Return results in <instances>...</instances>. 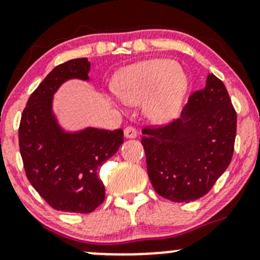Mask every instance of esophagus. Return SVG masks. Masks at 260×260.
Returning <instances> with one entry per match:
<instances>
[{
	"instance_id": "esophagus-1",
	"label": "esophagus",
	"mask_w": 260,
	"mask_h": 260,
	"mask_svg": "<svg viewBox=\"0 0 260 260\" xmlns=\"http://www.w3.org/2000/svg\"><path fill=\"white\" fill-rule=\"evenodd\" d=\"M123 133H124V137H126V138H136L137 134H138V133H137L136 128L131 127V126L124 128Z\"/></svg>"
}]
</instances>
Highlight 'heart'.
<instances>
[{
    "label": "heart",
    "mask_w": 260,
    "mask_h": 260,
    "mask_svg": "<svg viewBox=\"0 0 260 260\" xmlns=\"http://www.w3.org/2000/svg\"><path fill=\"white\" fill-rule=\"evenodd\" d=\"M188 80L171 59H150L132 66L116 82V94L126 105L143 104L145 116L155 123H166L177 116Z\"/></svg>",
    "instance_id": "heart-1"
}]
</instances>
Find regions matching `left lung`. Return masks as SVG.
<instances>
[{
  "label": "left lung",
  "instance_id": "1",
  "mask_svg": "<svg viewBox=\"0 0 260 260\" xmlns=\"http://www.w3.org/2000/svg\"><path fill=\"white\" fill-rule=\"evenodd\" d=\"M236 128L237 115L226 86L210 73L204 88L190 95L181 118L142 131L155 192L177 203L207 194L231 162Z\"/></svg>",
  "mask_w": 260,
  "mask_h": 260
}]
</instances>
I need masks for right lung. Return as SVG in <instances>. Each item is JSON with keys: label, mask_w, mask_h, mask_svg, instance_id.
I'll return each instance as SVG.
<instances>
[{"label": "right lung", "mask_w": 260, "mask_h": 260, "mask_svg": "<svg viewBox=\"0 0 260 260\" xmlns=\"http://www.w3.org/2000/svg\"><path fill=\"white\" fill-rule=\"evenodd\" d=\"M90 62L76 58L57 66L32 91L20 118L19 150L25 175L50 207L88 214L105 199L100 166L123 143V131L85 128L68 133L52 112V98L68 79L88 80Z\"/></svg>", "instance_id": "1"}]
</instances>
